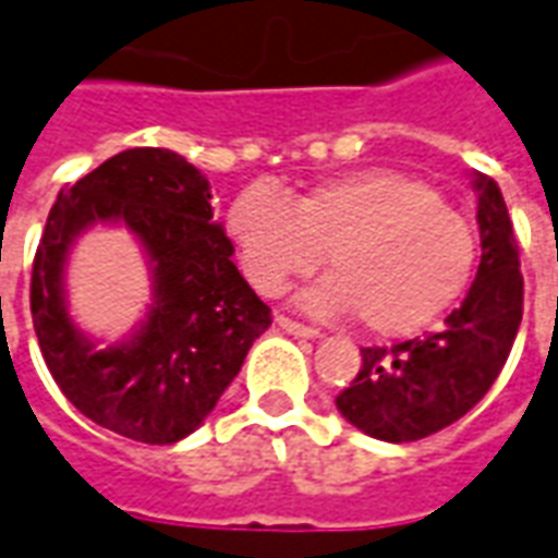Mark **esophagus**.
<instances>
[{
    "label": "esophagus",
    "mask_w": 558,
    "mask_h": 558,
    "mask_svg": "<svg viewBox=\"0 0 558 558\" xmlns=\"http://www.w3.org/2000/svg\"><path fill=\"white\" fill-rule=\"evenodd\" d=\"M276 324H279V327H282L286 333L303 336V339H318V336H322V330H318V327L300 324V322H294V318H286V315H279V318H276Z\"/></svg>",
    "instance_id": "esophagus-1"
}]
</instances>
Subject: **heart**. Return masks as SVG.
<instances>
[{"mask_svg": "<svg viewBox=\"0 0 558 558\" xmlns=\"http://www.w3.org/2000/svg\"><path fill=\"white\" fill-rule=\"evenodd\" d=\"M240 267L260 294H279L324 264L333 276L303 294L315 315L357 312L366 333L399 339L426 330L465 294L477 231L417 177L366 168L324 180L288 201L252 183L225 216Z\"/></svg>", "mask_w": 558, "mask_h": 558, "instance_id": "heart-1", "label": "heart"}]
</instances>
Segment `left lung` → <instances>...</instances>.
Masks as SVG:
<instances>
[{"label": "left lung", "instance_id": "1", "mask_svg": "<svg viewBox=\"0 0 558 558\" xmlns=\"http://www.w3.org/2000/svg\"><path fill=\"white\" fill-rule=\"evenodd\" d=\"M481 264L469 294L436 333L393 349H361V373L336 409L381 441H417L445 429L484 399L523 322V272L511 216L496 180L475 173Z\"/></svg>", "mask_w": 558, "mask_h": 558}]
</instances>
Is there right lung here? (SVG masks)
Listing matches in <instances>:
<instances>
[{
	"label": "right lung",
	"instance_id": "add662e5",
	"mask_svg": "<svg viewBox=\"0 0 558 558\" xmlns=\"http://www.w3.org/2000/svg\"><path fill=\"white\" fill-rule=\"evenodd\" d=\"M209 183L159 146H137L62 189L33 264L29 306L59 390L93 424L146 445H173L204 424L270 327V306L231 260ZM93 223H125L145 246L154 303L129 340L98 350L70 322L64 264Z\"/></svg>",
	"mask_w": 558,
	"mask_h": 558
}]
</instances>
